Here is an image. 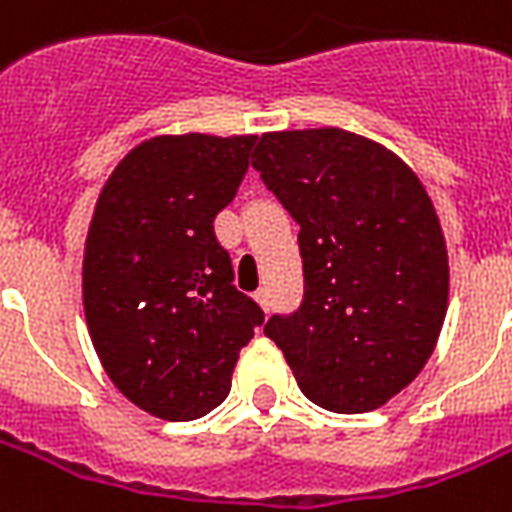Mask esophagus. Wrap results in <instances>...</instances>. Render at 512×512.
I'll use <instances>...</instances> for the list:
<instances>
[{
  "instance_id": "esophagus-1",
  "label": "esophagus",
  "mask_w": 512,
  "mask_h": 512,
  "mask_svg": "<svg viewBox=\"0 0 512 512\" xmlns=\"http://www.w3.org/2000/svg\"><path fill=\"white\" fill-rule=\"evenodd\" d=\"M255 301L263 306V309H268V290H263V287H260V290L255 293Z\"/></svg>"
}]
</instances>
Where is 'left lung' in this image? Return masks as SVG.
Listing matches in <instances>:
<instances>
[{
  "label": "left lung",
  "mask_w": 512,
  "mask_h": 512,
  "mask_svg": "<svg viewBox=\"0 0 512 512\" xmlns=\"http://www.w3.org/2000/svg\"><path fill=\"white\" fill-rule=\"evenodd\" d=\"M260 179L301 225L304 304L266 336L331 412H372L410 385L448 312V249L429 192L399 154L339 127L266 132Z\"/></svg>",
  "instance_id": "left-lung-1"
}]
</instances>
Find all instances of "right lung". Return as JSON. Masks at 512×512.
I'll list each match as a JSON object with an SVG mask.
<instances>
[{
  "label": "right lung",
  "mask_w": 512,
  "mask_h": 512,
  "mask_svg": "<svg viewBox=\"0 0 512 512\" xmlns=\"http://www.w3.org/2000/svg\"><path fill=\"white\" fill-rule=\"evenodd\" d=\"M257 135H157L113 168L83 246V312L105 374L162 420L230 393L263 309L233 287L214 217L236 198Z\"/></svg>",
  "instance_id": "1"
}]
</instances>
